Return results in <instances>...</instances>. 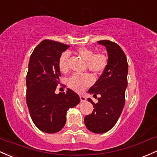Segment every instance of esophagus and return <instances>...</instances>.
<instances>
[{
    "label": "esophagus",
    "mask_w": 157,
    "mask_h": 157,
    "mask_svg": "<svg viewBox=\"0 0 157 157\" xmlns=\"http://www.w3.org/2000/svg\"><path fill=\"white\" fill-rule=\"evenodd\" d=\"M80 101H81V102H84V101H86V98L83 95H80Z\"/></svg>",
    "instance_id": "1"
}]
</instances>
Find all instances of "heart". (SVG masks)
I'll use <instances>...</instances> for the list:
<instances>
[{
	"mask_svg": "<svg viewBox=\"0 0 157 157\" xmlns=\"http://www.w3.org/2000/svg\"><path fill=\"white\" fill-rule=\"evenodd\" d=\"M76 53L86 61V68L94 75L103 72L107 65V57L102 53H94V50L86 47H80ZM69 53L67 51L62 53L58 60V66L62 72L68 71ZM92 76L89 74H75L68 79V85L77 92H82L92 83Z\"/></svg>",
	"mask_w": 157,
	"mask_h": 157,
	"instance_id": "obj_1",
	"label": "heart"
}]
</instances>
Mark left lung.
Here are the masks:
<instances>
[{"label":"left lung","mask_w":157,"mask_h":157,"mask_svg":"<svg viewBox=\"0 0 157 157\" xmlns=\"http://www.w3.org/2000/svg\"><path fill=\"white\" fill-rule=\"evenodd\" d=\"M108 53L107 65L89 92L98 98L93 105L92 113L84 118L86 127L94 133H104L111 130L119 118L125 104V90L127 86L128 64L124 52L116 43L109 40L98 41Z\"/></svg>","instance_id":"obj_1"}]
</instances>
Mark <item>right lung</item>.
I'll list each match as a JSON object with an SVG mask.
<instances>
[{"instance_id": "right-lung-1", "label": "right lung", "mask_w": 157, "mask_h": 157, "mask_svg": "<svg viewBox=\"0 0 157 157\" xmlns=\"http://www.w3.org/2000/svg\"><path fill=\"white\" fill-rule=\"evenodd\" d=\"M69 45L44 39L31 54L26 77L27 104L34 124L42 132L55 133L65 126L66 112L80 102L77 94L68 89L55 94L61 76L58 60Z\"/></svg>"}]
</instances>
